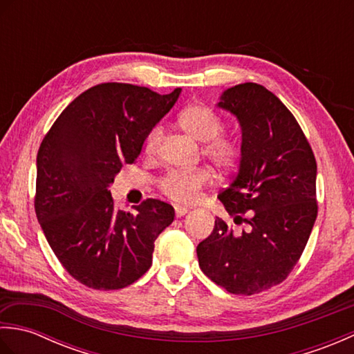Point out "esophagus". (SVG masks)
<instances>
[{"instance_id":"34e87169","label":"esophagus","mask_w":354,"mask_h":354,"mask_svg":"<svg viewBox=\"0 0 354 354\" xmlns=\"http://www.w3.org/2000/svg\"><path fill=\"white\" fill-rule=\"evenodd\" d=\"M175 213H176L178 217L185 216L187 213H189V207H185V205H175Z\"/></svg>"}]
</instances>
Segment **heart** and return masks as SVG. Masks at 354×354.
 <instances>
[{
    "instance_id": "obj_1",
    "label": "heart",
    "mask_w": 354,
    "mask_h": 354,
    "mask_svg": "<svg viewBox=\"0 0 354 354\" xmlns=\"http://www.w3.org/2000/svg\"><path fill=\"white\" fill-rule=\"evenodd\" d=\"M178 124L193 140L204 142L202 153L212 161L217 169L230 171L237 167L242 158L240 145L227 135H221L223 122L221 117L204 104H192L179 112ZM164 141L162 126L150 129L145 141V153L153 158L160 153ZM213 183V173L207 167H199L190 171H170L160 183L161 192L170 199L192 204L196 202L202 192Z\"/></svg>"
}]
</instances>
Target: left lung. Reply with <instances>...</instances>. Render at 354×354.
<instances>
[{"label":"left lung","mask_w":354,"mask_h":354,"mask_svg":"<svg viewBox=\"0 0 354 354\" xmlns=\"http://www.w3.org/2000/svg\"><path fill=\"white\" fill-rule=\"evenodd\" d=\"M217 106L242 127L239 173L217 198L248 228L237 234L217 217L196 252L209 280L254 295L284 281L301 257L318 214L317 161L295 117L265 86L228 88Z\"/></svg>","instance_id":"1"}]
</instances>
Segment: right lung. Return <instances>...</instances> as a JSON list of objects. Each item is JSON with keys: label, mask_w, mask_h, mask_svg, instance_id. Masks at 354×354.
I'll return each mask as SVG.
<instances>
[{"label": "right lung", "mask_w": 354, "mask_h": 354, "mask_svg": "<svg viewBox=\"0 0 354 354\" xmlns=\"http://www.w3.org/2000/svg\"><path fill=\"white\" fill-rule=\"evenodd\" d=\"M146 86L100 84L76 97L53 123L36 158L35 212L57 260L82 284L115 290L152 266L155 240L175 209L160 199L117 209L108 187L133 164L150 129L176 103Z\"/></svg>", "instance_id": "add662e5"}]
</instances>
